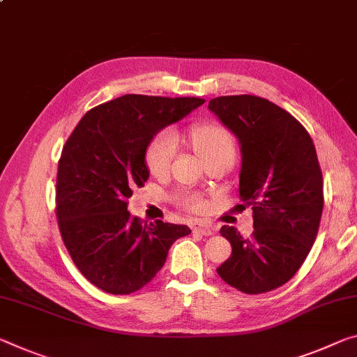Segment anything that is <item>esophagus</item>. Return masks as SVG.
<instances>
[{"label":"esophagus","instance_id":"1","mask_svg":"<svg viewBox=\"0 0 357 357\" xmlns=\"http://www.w3.org/2000/svg\"><path fill=\"white\" fill-rule=\"evenodd\" d=\"M190 227H192V231H194V234H202L205 236H209V235L214 234V229L211 227V225L202 222V220H194V222L190 224Z\"/></svg>","mask_w":357,"mask_h":357}]
</instances>
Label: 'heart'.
<instances>
[{"instance_id":"b5f03b06","label":"heart","mask_w":357,"mask_h":357,"mask_svg":"<svg viewBox=\"0 0 357 357\" xmlns=\"http://www.w3.org/2000/svg\"><path fill=\"white\" fill-rule=\"evenodd\" d=\"M190 141L194 144L195 152L202 157L203 162L213 155L222 154V152L235 154L234 137H231L229 130L216 126V123H202V126L192 127ZM176 135L169 132V130H163V132L157 133L149 143L148 154H146V160H148V167L151 172L157 174V176L165 174L169 167H172L174 157H176ZM183 205L190 209H199L200 200L189 195L183 199Z\"/></svg>"}]
</instances>
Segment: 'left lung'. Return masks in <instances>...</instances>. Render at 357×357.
<instances>
[{"label":"left lung","instance_id":"left-lung-1","mask_svg":"<svg viewBox=\"0 0 357 357\" xmlns=\"http://www.w3.org/2000/svg\"><path fill=\"white\" fill-rule=\"evenodd\" d=\"M208 109L238 139L240 199L254 219L250 238L220 229L231 256L216 271L245 294L273 291L296 275L318 235L324 194L313 139L289 112L254 95L213 98Z\"/></svg>","mask_w":357,"mask_h":357}]
</instances>
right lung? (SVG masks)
<instances>
[{"mask_svg": "<svg viewBox=\"0 0 357 357\" xmlns=\"http://www.w3.org/2000/svg\"><path fill=\"white\" fill-rule=\"evenodd\" d=\"M205 103L202 98L123 95L86 112L61 151L56 218L79 271L101 291L123 296L148 284L188 225L132 218L127 200L149 178L152 138Z\"/></svg>", "mask_w": 357, "mask_h": 357, "instance_id": "add662e5", "label": "right lung"}]
</instances>
